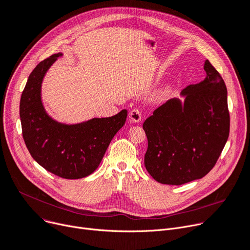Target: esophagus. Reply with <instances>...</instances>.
Returning a JSON list of instances; mask_svg holds the SVG:
<instances>
[{"mask_svg":"<svg viewBox=\"0 0 250 250\" xmlns=\"http://www.w3.org/2000/svg\"><path fill=\"white\" fill-rule=\"evenodd\" d=\"M129 118L132 122L139 123L142 120V111L139 108H133L129 111Z\"/></svg>","mask_w":250,"mask_h":250,"instance_id":"obj_1","label":"esophagus"}]
</instances>
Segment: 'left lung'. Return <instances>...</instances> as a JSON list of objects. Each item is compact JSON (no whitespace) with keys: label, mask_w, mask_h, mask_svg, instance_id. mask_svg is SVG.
Listing matches in <instances>:
<instances>
[{"label":"left lung","mask_w":250,"mask_h":250,"mask_svg":"<svg viewBox=\"0 0 250 250\" xmlns=\"http://www.w3.org/2000/svg\"><path fill=\"white\" fill-rule=\"evenodd\" d=\"M207 78L182 90L183 103L169 100L143 125L148 139L145 166L162 185L181 186L207 175L229 137L227 88L208 61Z\"/></svg>","instance_id":"1"}]
</instances>
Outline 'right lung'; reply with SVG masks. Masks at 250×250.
<instances>
[{
    "instance_id": "add662e5",
    "label": "right lung",
    "mask_w": 250,
    "mask_h": 250,
    "mask_svg": "<svg viewBox=\"0 0 250 250\" xmlns=\"http://www.w3.org/2000/svg\"><path fill=\"white\" fill-rule=\"evenodd\" d=\"M60 56L41 62L29 75L20 99L22 135L39 165L59 177L79 179L99 166L112 138L124 126L127 111L73 125L51 120L42 106L41 87L45 72Z\"/></svg>"
}]
</instances>
